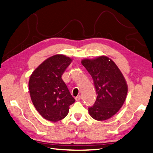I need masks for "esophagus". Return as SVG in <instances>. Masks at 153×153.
I'll return each mask as SVG.
<instances>
[{"mask_svg":"<svg viewBox=\"0 0 153 153\" xmlns=\"http://www.w3.org/2000/svg\"><path fill=\"white\" fill-rule=\"evenodd\" d=\"M80 98H81L80 96L78 95V96H77L76 97H75V100H76V101H79V100H80Z\"/></svg>","mask_w":153,"mask_h":153,"instance_id":"obj_1","label":"esophagus"}]
</instances>
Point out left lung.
<instances>
[{
    "mask_svg": "<svg viewBox=\"0 0 153 153\" xmlns=\"http://www.w3.org/2000/svg\"><path fill=\"white\" fill-rule=\"evenodd\" d=\"M81 62L91 75L97 94L94 105L88 108L90 116L98 121L110 118L126 100V79L114 62L105 56L85 59Z\"/></svg>",
    "mask_w": 153,
    "mask_h": 153,
    "instance_id": "8db88e82",
    "label": "left lung"
}]
</instances>
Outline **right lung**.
Here are the masks:
<instances>
[{"label": "right lung", "mask_w": 153, "mask_h": 153, "mask_svg": "<svg viewBox=\"0 0 153 153\" xmlns=\"http://www.w3.org/2000/svg\"><path fill=\"white\" fill-rule=\"evenodd\" d=\"M72 59L63 55L48 58L35 69L29 80L31 101L45 119L58 122L67 116L69 105L75 102L62 79Z\"/></svg>", "instance_id": "right-lung-1"}]
</instances>
